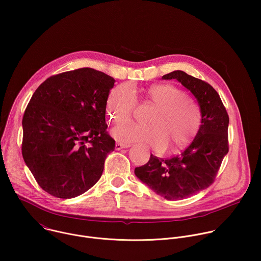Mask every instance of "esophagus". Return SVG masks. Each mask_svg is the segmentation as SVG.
Masks as SVG:
<instances>
[{"label":"esophagus","instance_id":"34e87169","mask_svg":"<svg viewBox=\"0 0 261 261\" xmlns=\"http://www.w3.org/2000/svg\"><path fill=\"white\" fill-rule=\"evenodd\" d=\"M129 146H130V144H125V143L118 142V143H116V150L120 151V150H122V148H127Z\"/></svg>","mask_w":261,"mask_h":261}]
</instances>
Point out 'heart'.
Here are the masks:
<instances>
[{
  "instance_id": "b5f03b06",
  "label": "heart",
  "mask_w": 261,
  "mask_h": 261,
  "mask_svg": "<svg viewBox=\"0 0 261 261\" xmlns=\"http://www.w3.org/2000/svg\"><path fill=\"white\" fill-rule=\"evenodd\" d=\"M144 100L153 105L145 123L136 125L124 122L111 131L114 138L123 143L142 142L155 150L175 152L180 150L197 133L200 126V110L196 102L176 87L160 84L142 90ZM136 104V96L127 84L119 85L109 92L106 114L117 123L129 119Z\"/></svg>"
}]
</instances>
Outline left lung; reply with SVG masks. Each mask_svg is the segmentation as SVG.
I'll list each match as a JSON object with an SVG mask.
<instances>
[{
    "mask_svg": "<svg viewBox=\"0 0 261 261\" xmlns=\"http://www.w3.org/2000/svg\"><path fill=\"white\" fill-rule=\"evenodd\" d=\"M176 80L198 102L201 125L193 141L179 154L162 159L151 155L136 167L135 175L155 193L168 200L188 198L213 184L228 153L229 117L219 94L207 83L176 70L162 76Z\"/></svg>",
    "mask_w": 261,
    "mask_h": 261,
    "instance_id": "1",
    "label": "left lung"
}]
</instances>
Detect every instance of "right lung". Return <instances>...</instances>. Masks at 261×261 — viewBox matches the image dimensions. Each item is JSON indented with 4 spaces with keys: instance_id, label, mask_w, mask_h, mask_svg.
<instances>
[{
    "instance_id": "obj_1",
    "label": "right lung",
    "mask_w": 261,
    "mask_h": 261,
    "mask_svg": "<svg viewBox=\"0 0 261 261\" xmlns=\"http://www.w3.org/2000/svg\"><path fill=\"white\" fill-rule=\"evenodd\" d=\"M115 82L101 71L81 68L50 76L33 94L22 118L21 153L50 195L76 197L101 177L116 145L105 122Z\"/></svg>"
}]
</instances>
